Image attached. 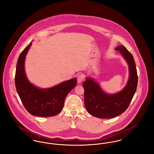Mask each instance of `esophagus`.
I'll list each match as a JSON object with an SVG mask.
<instances>
[{"mask_svg":"<svg viewBox=\"0 0 154 154\" xmlns=\"http://www.w3.org/2000/svg\"><path fill=\"white\" fill-rule=\"evenodd\" d=\"M85 76L82 74H80L77 75V81L79 83H81L84 79Z\"/></svg>","mask_w":154,"mask_h":154,"instance_id":"obj_1","label":"esophagus"}]
</instances>
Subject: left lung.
I'll return each instance as SVG.
<instances>
[{
    "label": "left lung",
    "instance_id": "8db88e82",
    "mask_svg": "<svg viewBox=\"0 0 154 154\" xmlns=\"http://www.w3.org/2000/svg\"><path fill=\"white\" fill-rule=\"evenodd\" d=\"M116 50L120 51L129 65V80L122 91L113 95L106 94L92 79L87 78L83 82L85 108L90 114L99 118H113L125 112L137 86V69L132 54L123 45L118 46Z\"/></svg>",
    "mask_w": 154,
    "mask_h": 154
}]
</instances>
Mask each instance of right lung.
Here are the masks:
<instances>
[{
    "instance_id": "add662e5",
    "label": "right lung",
    "mask_w": 154,
    "mask_h": 154,
    "mask_svg": "<svg viewBox=\"0 0 154 154\" xmlns=\"http://www.w3.org/2000/svg\"><path fill=\"white\" fill-rule=\"evenodd\" d=\"M31 44L22 51L18 59L15 75L16 89L23 106L30 114L42 117H52L63 109L65 97L75 87L77 79L64 81L48 89H39L30 84L25 73L24 62Z\"/></svg>"
}]
</instances>
